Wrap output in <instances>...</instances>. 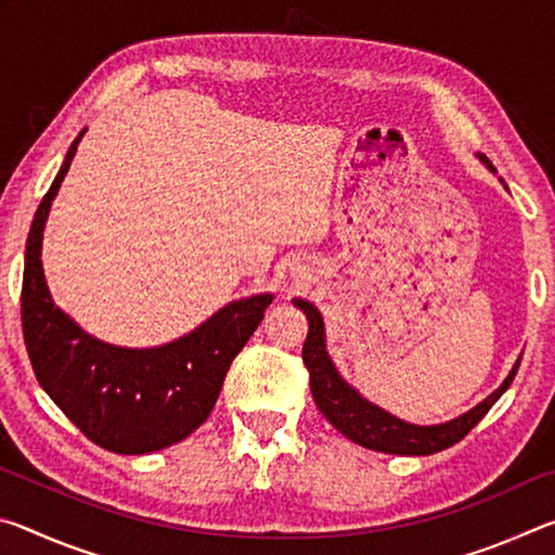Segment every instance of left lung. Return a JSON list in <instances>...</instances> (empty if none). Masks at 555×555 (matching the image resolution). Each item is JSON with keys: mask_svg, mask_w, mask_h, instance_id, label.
Here are the masks:
<instances>
[{"mask_svg": "<svg viewBox=\"0 0 555 555\" xmlns=\"http://www.w3.org/2000/svg\"><path fill=\"white\" fill-rule=\"evenodd\" d=\"M482 162H487V158H482ZM487 166L492 168L490 162H487ZM294 306H298L308 318L304 364L308 374H311V391L315 406L321 409L323 416L331 421L343 436L350 438L352 443L370 450H379V453L434 455L440 453V450L460 443L469 430L480 424L485 413L494 406V401L509 389V384L514 382V374L519 370L521 362L516 360L514 370L509 372V377L504 379L502 387L492 391L482 403H477L473 411H467L460 418L448 421V424L440 426H413L406 424V421H399L397 416H389L387 411L374 406V403L364 401L350 384L343 382L340 374L333 367L331 357L325 352L323 318L318 313V308L304 298H294Z\"/></svg>", "mask_w": 555, "mask_h": 555, "instance_id": "obj_1", "label": "left lung"}]
</instances>
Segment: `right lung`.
Masks as SVG:
<instances>
[{"label":"right lung","instance_id":"1","mask_svg":"<svg viewBox=\"0 0 555 555\" xmlns=\"http://www.w3.org/2000/svg\"><path fill=\"white\" fill-rule=\"evenodd\" d=\"M82 134L36 210L26 242L22 327L46 393L92 443L144 455L178 443L205 424L234 357L264 321L271 294L234 300L191 335L154 350H127L82 333L49 296L41 269L43 224Z\"/></svg>","mask_w":555,"mask_h":555}]
</instances>
